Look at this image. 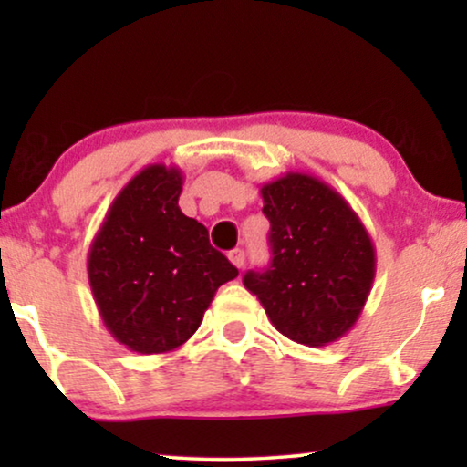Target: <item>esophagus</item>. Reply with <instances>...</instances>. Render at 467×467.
<instances>
[{
  "label": "esophagus",
  "instance_id": "34e87169",
  "mask_svg": "<svg viewBox=\"0 0 467 467\" xmlns=\"http://www.w3.org/2000/svg\"><path fill=\"white\" fill-rule=\"evenodd\" d=\"M228 258H230V263L237 266V269H244V265H245V252L241 250V247H237V250L230 252Z\"/></svg>",
  "mask_w": 467,
  "mask_h": 467
}]
</instances>
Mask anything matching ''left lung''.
I'll use <instances>...</instances> for the list:
<instances>
[{
    "label": "left lung",
    "instance_id": "1",
    "mask_svg": "<svg viewBox=\"0 0 467 467\" xmlns=\"http://www.w3.org/2000/svg\"><path fill=\"white\" fill-rule=\"evenodd\" d=\"M271 222V266L247 271L271 325L296 344H333L357 325L376 277L368 228L318 177L285 172L260 188Z\"/></svg>",
    "mask_w": 467,
    "mask_h": 467
}]
</instances>
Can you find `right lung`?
Instances as JSON below:
<instances>
[{"label": "right lung", "mask_w": 467, "mask_h": 467, "mask_svg": "<svg viewBox=\"0 0 467 467\" xmlns=\"http://www.w3.org/2000/svg\"><path fill=\"white\" fill-rule=\"evenodd\" d=\"M183 172L149 164L123 185L91 241L87 273L113 337L139 354L183 346L217 288L239 275L209 244L201 222L179 209Z\"/></svg>", "instance_id": "right-lung-1"}]
</instances>
